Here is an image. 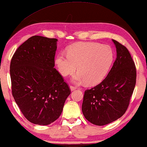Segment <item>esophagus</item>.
<instances>
[{
	"mask_svg": "<svg viewBox=\"0 0 147 147\" xmlns=\"http://www.w3.org/2000/svg\"><path fill=\"white\" fill-rule=\"evenodd\" d=\"M76 89V87H75V86H70V90H71V91L75 90Z\"/></svg>",
	"mask_w": 147,
	"mask_h": 147,
	"instance_id": "1",
	"label": "esophagus"
}]
</instances>
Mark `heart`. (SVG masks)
<instances>
[{"mask_svg": "<svg viewBox=\"0 0 147 147\" xmlns=\"http://www.w3.org/2000/svg\"><path fill=\"white\" fill-rule=\"evenodd\" d=\"M114 59L110 46L96 42H79L67 49V53L61 52L55 58L59 73L67 76L78 72L72 78L74 82H86L90 85L100 82L107 74Z\"/></svg>", "mask_w": 147, "mask_h": 147, "instance_id": "heart-1", "label": "heart"}]
</instances>
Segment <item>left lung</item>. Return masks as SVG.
<instances>
[{
	"instance_id": "obj_1",
	"label": "left lung",
	"mask_w": 147,
	"mask_h": 147,
	"mask_svg": "<svg viewBox=\"0 0 147 147\" xmlns=\"http://www.w3.org/2000/svg\"><path fill=\"white\" fill-rule=\"evenodd\" d=\"M117 57L107 77L84 92L82 111L88 121L104 125L121 117L134 90L136 70L128 50L115 40Z\"/></svg>"
}]
</instances>
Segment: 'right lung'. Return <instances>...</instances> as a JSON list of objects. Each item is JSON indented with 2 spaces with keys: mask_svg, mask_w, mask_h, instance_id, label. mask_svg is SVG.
<instances>
[{
  "mask_svg": "<svg viewBox=\"0 0 147 147\" xmlns=\"http://www.w3.org/2000/svg\"><path fill=\"white\" fill-rule=\"evenodd\" d=\"M57 39L34 36L18 47L11 59L12 94L21 111L34 124L58 119L71 93L54 68Z\"/></svg>",
  "mask_w": 147,
  "mask_h": 147,
  "instance_id": "1",
  "label": "right lung"
}]
</instances>
